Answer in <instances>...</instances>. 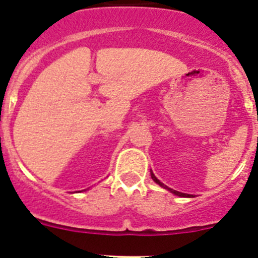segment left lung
Segmentation results:
<instances>
[{
	"label": "left lung",
	"instance_id": "obj_1",
	"mask_svg": "<svg viewBox=\"0 0 258 258\" xmlns=\"http://www.w3.org/2000/svg\"><path fill=\"white\" fill-rule=\"evenodd\" d=\"M151 177H152V179H154V181L156 182L157 184H160L161 187H164V188H168V190H169L170 192H173V194H174V195H178V197H182V198H190V197H191V195H188V194L179 192V191H175V190H172V188H169V187H166L165 184H164V183H161V182L159 181V179H157L156 177H155V175H154V173H151Z\"/></svg>",
	"mask_w": 258,
	"mask_h": 258
}]
</instances>
